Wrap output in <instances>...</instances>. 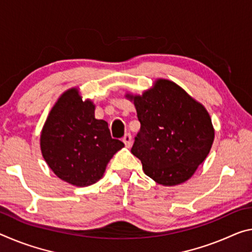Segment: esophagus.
<instances>
[{"mask_svg": "<svg viewBox=\"0 0 252 252\" xmlns=\"http://www.w3.org/2000/svg\"><path fill=\"white\" fill-rule=\"evenodd\" d=\"M123 142L126 148H130L131 145H132V137H131L130 133H126L125 137H123Z\"/></svg>", "mask_w": 252, "mask_h": 252, "instance_id": "1", "label": "esophagus"}]
</instances>
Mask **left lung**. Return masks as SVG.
Instances as JSON below:
<instances>
[{
	"mask_svg": "<svg viewBox=\"0 0 252 252\" xmlns=\"http://www.w3.org/2000/svg\"><path fill=\"white\" fill-rule=\"evenodd\" d=\"M141 123L132 153L147 176L175 186L193 176L210 154L214 127L204 105L176 83L156 79L141 95L126 94Z\"/></svg>",
	"mask_w": 252,
	"mask_h": 252,
	"instance_id": "obj_1",
	"label": "left lung"
}]
</instances>
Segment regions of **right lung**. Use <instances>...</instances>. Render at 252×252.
Instances as JSON below:
<instances>
[{
	"mask_svg": "<svg viewBox=\"0 0 252 252\" xmlns=\"http://www.w3.org/2000/svg\"><path fill=\"white\" fill-rule=\"evenodd\" d=\"M123 147L122 141L111 138L107 122L95 119V104L83 99L78 87L58 97L40 134L47 165L58 178L77 187L98 182Z\"/></svg>",
	"mask_w": 252,
	"mask_h": 252,
	"instance_id": "1",
	"label": "right lung"
}]
</instances>
